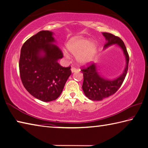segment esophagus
<instances>
[{"label": "esophagus", "instance_id": "esophagus-1", "mask_svg": "<svg viewBox=\"0 0 148 148\" xmlns=\"http://www.w3.org/2000/svg\"><path fill=\"white\" fill-rule=\"evenodd\" d=\"M77 69H76V68H74V67H72L71 68V72L73 73V72H77Z\"/></svg>", "mask_w": 148, "mask_h": 148}]
</instances>
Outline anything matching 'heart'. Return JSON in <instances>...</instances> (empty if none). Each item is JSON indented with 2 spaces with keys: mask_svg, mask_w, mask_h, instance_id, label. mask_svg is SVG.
Here are the masks:
<instances>
[{
  "mask_svg": "<svg viewBox=\"0 0 148 148\" xmlns=\"http://www.w3.org/2000/svg\"><path fill=\"white\" fill-rule=\"evenodd\" d=\"M66 48L72 55L76 56V61L80 65H86L93 60L97 53L98 46L90 39L82 37H74L66 43ZM63 54L69 58L70 56L64 51Z\"/></svg>",
  "mask_w": 148,
  "mask_h": 148,
  "instance_id": "heart-1",
  "label": "heart"
}]
</instances>
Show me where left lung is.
Masks as SVG:
<instances>
[{
	"label": "left lung",
	"instance_id": "1",
	"mask_svg": "<svg viewBox=\"0 0 148 148\" xmlns=\"http://www.w3.org/2000/svg\"><path fill=\"white\" fill-rule=\"evenodd\" d=\"M102 34L107 41L104 45V49L112 45H117L123 51L126 63L123 73L114 79H106L101 76L98 72L96 63H91L87 68L82 69L83 74V90L85 96L93 101L102 100L114 95L119 90L127 74L130 60L126 47L120 37L107 32H103Z\"/></svg>",
	"mask_w": 148,
	"mask_h": 148
}]
</instances>
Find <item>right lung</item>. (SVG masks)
<instances>
[{"label":"right lung","instance_id":"obj_1","mask_svg":"<svg viewBox=\"0 0 148 148\" xmlns=\"http://www.w3.org/2000/svg\"><path fill=\"white\" fill-rule=\"evenodd\" d=\"M52 32L42 30L29 38L21 50L19 72L28 92L37 99L55 100L62 92L71 66L63 67L58 61L63 53L55 45Z\"/></svg>","mask_w":148,"mask_h":148}]
</instances>
